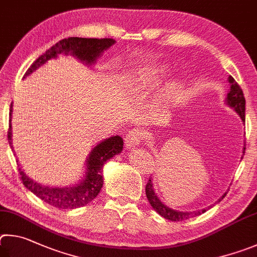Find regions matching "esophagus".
I'll list each match as a JSON object with an SVG mask.
<instances>
[{
  "instance_id": "1",
  "label": "esophagus",
  "mask_w": 257,
  "mask_h": 257,
  "mask_svg": "<svg viewBox=\"0 0 257 257\" xmlns=\"http://www.w3.org/2000/svg\"><path fill=\"white\" fill-rule=\"evenodd\" d=\"M142 140H143V132L142 130H140L139 127H134L132 130H130L128 133L126 134V137L124 138L126 148H133L136 146L141 145Z\"/></svg>"
}]
</instances>
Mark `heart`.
<instances>
[{
    "label": "heart",
    "instance_id": "obj_1",
    "mask_svg": "<svg viewBox=\"0 0 257 257\" xmlns=\"http://www.w3.org/2000/svg\"><path fill=\"white\" fill-rule=\"evenodd\" d=\"M163 72V69L160 67H147V69H143L140 72V80L142 83H145L146 85H152L155 84L157 81L159 80L160 73ZM177 90L176 89H172L170 90L169 94L173 96V94L176 93Z\"/></svg>",
    "mask_w": 257,
    "mask_h": 257
}]
</instances>
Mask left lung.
Returning a JSON list of instances; mask_svg holds the SVG:
<instances>
[{
  "mask_svg": "<svg viewBox=\"0 0 257 257\" xmlns=\"http://www.w3.org/2000/svg\"><path fill=\"white\" fill-rule=\"evenodd\" d=\"M228 80H229V83H230V89H229V92L227 94V105L232 107L233 109L239 114L242 121H245L244 93H242L240 85L236 82L232 76H229ZM245 149L246 148H244V150H242V154H245ZM146 194H147L148 200H149V203L151 204L152 208L155 209V211H157L161 217H164L165 219L172 220V221H182V220H186L188 218L195 217V215H200L206 211V209H203L199 211H193V212H181V211H175L173 209L168 208V206L163 204V202H161L158 199V196L156 195V193L154 191V184L151 182V178H149V181H148V184L146 185ZM226 194H223L221 199H220L218 202L221 201L223 197L226 196ZM210 208H212V205H211Z\"/></svg>",
  "mask_w": 257,
  "mask_h": 257,
  "instance_id": "1",
  "label": "left lung"
}]
</instances>
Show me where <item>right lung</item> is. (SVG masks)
I'll return each instance as SVG.
<instances>
[{
	"instance_id": "1",
	"label": "right lung",
	"mask_w": 257,
	"mask_h": 257,
	"mask_svg": "<svg viewBox=\"0 0 257 257\" xmlns=\"http://www.w3.org/2000/svg\"><path fill=\"white\" fill-rule=\"evenodd\" d=\"M115 40L111 38H79L69 37L62 39L60 42L47 49L43 55H40L26 72L25 75L30 74L37 67L43 65L48 60L56 57L57 54L71 53V55L78 57L88 64H91L105 49L114 45ZM12 111V105L10 107V117ZM11 121V119H10ZM8 140L11 143V124L8 130ZM123 149V139L118 136L106 139L101 143L93 148L87 159V173L85 178L81 184L72 187H48L40 185L34 182L19 168L20 178L22 184L29 191L38 196L40 200L46 202L58 209H75L88 204L96 197L100 192L103 178H102V166L107 160L112 158L115 155H118Z\"/></svg>"
}]
</instances>
